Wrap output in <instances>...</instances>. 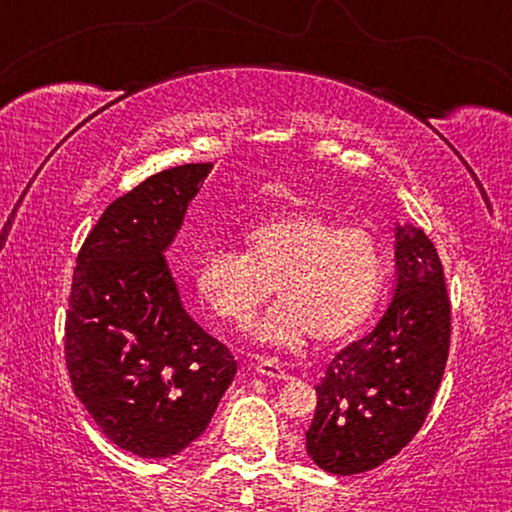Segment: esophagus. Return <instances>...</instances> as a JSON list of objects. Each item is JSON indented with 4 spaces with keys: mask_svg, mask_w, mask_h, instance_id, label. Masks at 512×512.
<instances>
[{
    "mask_svg": "<svg viewBox=\"0 0 512 512\" xmlns=\"http://www.w3.org/2000/svg\"><path fill=\"white\" fill-rule=\"evenodd\" d=\"M255 370L259 372V375L264 377H273V379H289L287 370H284L280 363H277L275 359H259Z\"/></svg>",
    "mask_w": 512,
    "mask_h": 512,
    "instance_id": "1",
    "label": "esophagus"
}]
</instances>
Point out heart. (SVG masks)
Here are the masks:
<instances>
[{
    "label": "heart",
    "mask_w": 512,
    "mask_h": 512,
    "mask_svg": "<svg viewBox=\"0 0 512 512\" xmlns=\"http://www.w3.org/2000/svg\"><path fill=\"white\" fill-rule=\"evenodd\" d=\"M241 244L244 253L207 250L194 280L205 305L241 329L275 289L282 305L255 329L259 341L280 348H296L307 336L339 343L375 314L386 262L368 230L339 228L316 212H284L248 225Z\"/></svg>",
    "instance_id": "obj_1"
}]
</instances>
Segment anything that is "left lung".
I'll list each match as a JSON object with an SVG mask.
<instances>
[{
  "mask_svg": "<svg viewBox=\"0 0 512 512\" xmlns=\"http://www.w3.org/2000/svg\"><path fill=\"white\" fill-rule=\"evenodd\" d=\"M395 266L377 327L336 354L316 386L307 454L325 472L361 474L400 454L443 381L452 332L443 264L411 223H395Z\"/></svg>",
  "mask_w": 512,
  "mask_h": 512,
  "instance_id": "8db88e82",
  "label": "left lung"
}]
</instances>
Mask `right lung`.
Here are the masks:
<instances>
[{"label":"right lung","mask_w":512,"mask_h":512,"mask_svg":"<svg viewBox=\"0 0 512 512\" xmlns=\"http://www.w3.org/2000/svg\"><path fill=\"white\" fill-rule=\"evenodd\" d=\"M212 162L146 178L106 207L76 259L65 320L74 393L110 443L183 452L237 375L230 350L187 314L167 253Z\"/></svg>","instance_id":"obj_1"}]
</instances>
